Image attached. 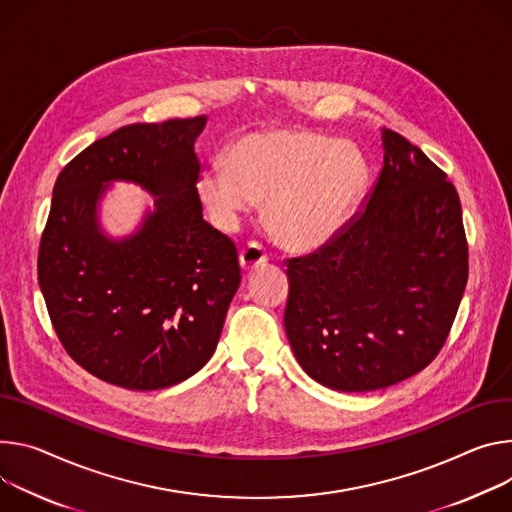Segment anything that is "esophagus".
Masks as SVG:
<instances>
[{"mask_svg": "<svg viewBox=\"0 0 512 512\" xmlns=\"http://www.w3.org/2000/svg\"><path fill=\"white\" fill-rule=\"evenodd\" d=\"M267 259H269V251H267L261 243H257V241L247 243V245L243 247V251H241V267H243L245 271L259 267V265L265 263Z\"/></svg>", "mask_w": 512, "mask_h": 512, "instance_id": "34e87169", "label": "esophagus"}]
</instances>
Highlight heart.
<instances>
[{"label": "heart", "instance_id": "heart-1", "mask_svg": "<svg viewBox=\"0 0 512 512\" xmlns=\"http://www.w3.org/2000/svg\"><path fill=\"white\" fill-rule=\"evenodd\" d=\"M367 179L361 153L345 141L302 128L251 132L226 165H210L200 198L220 228L265 202V220L284 245L308 251L331 241L349 220Z\"/></svg>", "mask_w": 512, "mask_h": 512}]
</instances>
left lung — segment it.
Wrapping results in <instances>:
<instances>
[{"label":"left lung","instance_id":"8db88e82","mask_svg":"<svg viewBox=\"0 0 512 512\" xmlns=\"http://www.w3.org/2000/svg\"><path fill=\"white\" fill-rule=\"evenodd\" d=\"M374 188L316 251L288 257L284 312L306 374L371 392L423 371L443 349L468 284L457 190L421 149L384 130Z\"/></svg>","mask_w":512,"mask_h":512}]
</instances>
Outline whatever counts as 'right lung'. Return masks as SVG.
I'll return each mask as SVG.
<instances>
[{
    "label": "right lung",
    "mask_w": 512,
    "mask_h": 512,
    "mask_svg": "<svg viewBox=\"0 0 512 512\" xmlns=\"http://www.w3.org/2000/svg\"><path fill=\"white\" fill-rule=\"evenodd\" d=\"M206 116L128 124L59 173L38 247V284L53 329L91 376L161 390L212 357L241 284L239 249L204 220L194 141ZM112 178L160 198L134 238L97 230L95 204Z\"/></svg>",
    "instance_id": "right-lung-1"
}]
</instances>
